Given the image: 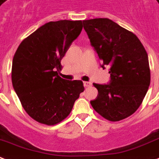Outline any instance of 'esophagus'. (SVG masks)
I'll use <instances>...</instances> for the list:
<instances>
[{
	"mask_svg": "<svg viewBox=\"0 0 159 159\" xmlns=\"http://www.w3.org/2000/svg\"><path fill=\"white\" fill-rule=\"evenodd\" d=\"M83 84H84V87H85V88H89V87H90V86L92 85V83H90V82H84Z\"/></svg>",
	"mask_w": 159,
	"mask_h": 159,
	"instance_id": "esophagus-1",
	"label": "esophagus"
}]
</instances>
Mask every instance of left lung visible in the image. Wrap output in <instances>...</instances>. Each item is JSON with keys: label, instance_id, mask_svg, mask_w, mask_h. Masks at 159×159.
I'll return each mask as SVG.
<instances>
[{"label": "left lung", "instance_id": "1", "mask_svg": "<svg viewBox=\"0 0 159 159\" xmlns=\"http://www.w3.org/2000/svg\"><path fill=\"white\" fill-rule=\"evenodd\" d=\"M83 23L101 66H110L109 83H93L98 93L91 105L110 121L127 118L139 108L150 85L148 53L136 34L109 18Z\"/></svg>", "mask_w": 159, "mask_h": 159}]
</instances>
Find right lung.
I'll use <instances>...</instances> for the list:
<instances>
[{
    "label": "right lung",
    "instance_id": "1",
    "mask_svg": "<svg viewBox=\"0 0 159 159\" xmlns=\"http://www.w3.org/2000/svg\"><path fill=\"white\" fill-rule=\"evenodd\" d=\"M82 29V21L47 23L23 39L14 55L13 89L27 114L41 124L62 121L84 91L82 81L58 75L61 59Z\"/></svg>",
    "mask_w": 159,
    "mask_h": 159
}]
</instances>
